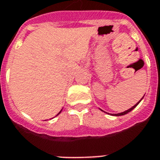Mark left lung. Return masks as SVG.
<instances>
[{"label": "left lung", "mask_w": 160, "mask_h": 160, "mask_svg": "<svg viewBox=\"0 0 160 160\" xmlns=\"http://www.w3.org/2000/svg\"><path fill=\"white\" fill-rule=\"evenodd\" d=\"M144 98V97H143ZM143 98H142V99H143ZM142 99L140 100H139V102L137 103V104H135V105H134V106L133 107H131V108H130V109H128V110H125V111H124V112H121V113H119V114H113V115H114V116H120V115H124V114H128V113H129V112H130L132 110V109H134V108H135V107L137 106V105H139V102H140V101H141L142 100ZM108 114H109V113H108Z\"/></svg>", "instance_id": "obj_1"}]
</instances>
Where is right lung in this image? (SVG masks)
Here are the masks:
<instances>
[{
  "label": "right lung",
  "mask_w": 160,
  "mask_h": 160,
  "mask_svg": "<svg viewBox=\"0 0 160 160\" xmlns=\"http://www.w3.org/2000/svg\"><path fill=\"white\" fill-rule=\"evenodd\" d=\"M61 110H62V109H61ZM61 110H60V111L59 112V114H60V112H61ZM58 114H57V115H58Z\"/></svg>",
  "instance_id": "right-lung-1"
}]
</instances>
